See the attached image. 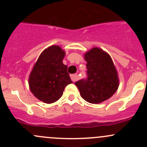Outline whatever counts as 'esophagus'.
<instances>
[{
    "label": "esophagus",
    "instance_id": "1",
    "mask_svg": "<svg viewBox=\"0 0 147 147\" xmlns=\"http://www.w3.org/2000/svg\"><path fill=\"white\" fill-rule=\"evenodd\" d=\"M70 77H71V79L72 82H76L77 81V79H78V75H77V74H73V75H70Z\"/></svg>",
    "mask_w": 147,
    "mask_h": 147
}]
</instances>
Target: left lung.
Wrapping results in <instances>:
<instances>
[{
    "instance_id": "1",
    "label": "left lung",
    "mask_w": 147,
    "mask_h": 147,
    "mask_svg": "<svg viewBox=\"0 0 147 147\" xmlns=\"http://www.w3.org/2000/svg\"><path fill=\"white\" fill-rule=\"evenodd\" d=\"M88 77L75 82L81 97L91 104H99L115 93L119 87L117 70L110 55L95 48L84 54Z\"/></svg>"
}]
</instances>
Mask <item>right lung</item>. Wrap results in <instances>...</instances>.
<instances>
[{"mask_svg": "<svg viewBox=\"0 0 147 147\" xmlns=\"http://www.w3.org/2000/svg\"><path fill=\"white\" fill-rule=\"evenodd\" d=\"M65 52L59 45L43 50L34 65L29 77V86L37 99L46 104L61 98L65 87L72 83L63 63Z\"/></svg>", "mask_w": 147, "mask_h": 147, "instance_id": "obj_1", "label": "right lung"}]
</instances>
